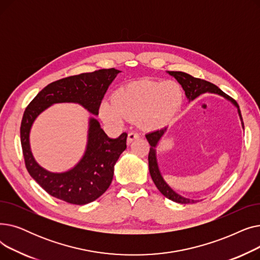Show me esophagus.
I'll return each mask as SVG.
<instances>
[{"label":"esophagus","instance_id":"1","mask_svg":"<svg viewBox=\"0 0 260 260\" xmlns=\"http://www.w3.org/2000/svg\"><path fill=\"white\" fill-rule=\"evenodd\" d=\"M139 137H140V136H139L138 133H136V132H131V133H128V135H127V143H128V144L132 143L134 140L138 139Z\"/></svg>","mask_w":260,"mask_h":260}]
</instances>
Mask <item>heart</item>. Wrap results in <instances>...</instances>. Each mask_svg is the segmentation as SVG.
<instances>
[{
    "label": "heart",
    "mask_w": 260,
    "mask_h": 260,
    "mask_svg": "<svg viewBox=\"0 0 260 260\" xmlns=\"http://www.w3.org/2000/svg\"><path fill=\"white\" fill-rule=\"evenodd\" d=\"M181 101L182 91L176 82L143 80L120 87L114 100H103L100 116L112 125H121L126 118H139L143 126L155 128L173 117Z\"/></svg>",
    "instance_id": "obj_1"
}]
</instances>
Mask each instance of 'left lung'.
<instances>
[{
	"label": "left lung",
	"instance_id": "1",
	"mask_svg": "<svg viewBox=\"0 0 260 260\" xmlns=\"http://www.w3.org/2000/svg\"><path fill=\"white\" fill-rule=\"evenodd\" d=\"M168 74L171 75L172 77H174L177 81H178V83L182 86L188 101H193L194 99H196L197 97H199L200 94H202L204 92L217 93L219 95H222V97L225 98L226 100L231 101L237 107L238 115H239V118L241 120L242 128H244L241 113H240V109H239V106H238L237 102L234 99H232L230 95L224 93L219 87H217L215 84L211 83V82H208V81L202 80V79H198V78H194L193 76H190L186 73L168 72ZM167 129H168V127H165V128L157 129V131L151 132V133H148V134L145 135V137H146L149 145H151V148H149V153H148L149 174H151V177H152V179H153L155 185L157 186V188L160 190V193L163 196H166L170 200H173L177 203H182V204L194 203L197 200L188 199V198L182 197L179 194H177L175 190L165 181L163 177L161 176V173H160V170H159V167H158V162H157L156 147H157L159 141L161 140V138L163 137V135H165V133L167 132Z\"/></svg>",
	"mask_w": 260,
	"mask_h": 260
}]
</instances>
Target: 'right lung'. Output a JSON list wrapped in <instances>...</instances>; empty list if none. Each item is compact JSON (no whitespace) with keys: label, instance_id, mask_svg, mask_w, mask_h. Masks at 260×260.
<instances>
[{"label":"right lung","instance_id":"right-lung-1","mask_svg":"<svg viewBox=\"0 0 260 260\" xmlns=\"http://www.w3.org/2000/svg\"><path fill=\"white\" fill-rule=\"evenodd\" d=\"M119 73L115 68H108L54 81L26 107L20 131L25 166L39 185L52 197L78 206L99 198L112 183L114 167L126 148L127 134L123 133L116 139L109 138L99 121L90 117L83 157L70 171L52 173L39 166L32 156L29 134L35 120L56 103H78L97 116L108 86Z\"/></svg>","mask_w":260,"mask_h":260}]
</instances>
